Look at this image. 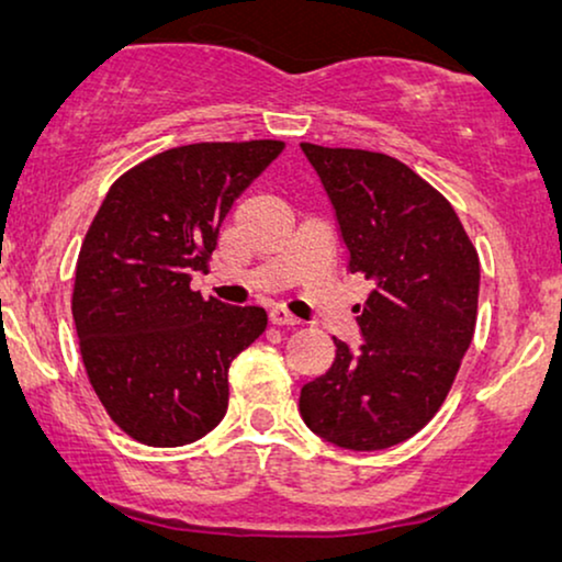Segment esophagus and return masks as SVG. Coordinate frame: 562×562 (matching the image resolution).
Listing matches in <instances>:
<instances>
[{"instance_id": "esophagus-1", "label": "esophagus", "mask_w": 562, "mask_h": 562, "mask_svg": "<svg viewBox=\"0 0 562 562\" xmlns=\"http://www.w3.org/2000/svg\"><path fill=\"white\" fill-rule=\"evenodd\" d=\"M268 317H271L273 325H291V327L299 325V319L294 317V314H291L289 310H283V306H273Z\"/></svg>"}]
</instances>
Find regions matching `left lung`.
I'll use <instances>...</instances> for the list:
<instances>
[{
    "label": "left lung",
    "mask_w": 562,
    "mask_h": 562,
    "mask_svg": "<svg viewBox=\"0 0 562 562\" xmlns=\"http://www.w3.org/2000/svg\"><path fill=\"white\" fill-rule=\"evenodd\" d=\"M317 171L350 273L373 291L360 306L363 345L335 340L329 371L302 389L306 427L348 450H383L440 409L473 340L481 266L440 191L386 153L302 143Z\"/></svg>",
    "instance_id": "obj_1"
}]
</instances>
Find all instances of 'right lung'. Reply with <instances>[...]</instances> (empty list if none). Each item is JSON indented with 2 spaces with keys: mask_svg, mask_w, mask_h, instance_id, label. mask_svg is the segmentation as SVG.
Returning <instances> with one entry per match:
<instances>
[{
  "mask_svg": "<svg viewBox=\"0 0 562 562\" xmlns=\"http://www.w3.org/2000/svg\"><path fill=\"white\" fill-rule=\"evenodd\" d=\"M281 150V140L181 145L106 191L76 260L71 312L91 389L133 440L176 448L225 417L229 363L268 314L189 283L210 271L229 206Z\"/></svg>",
  "mask_w": 562,
  "mask_h": 562,
  "instance_id": "add662e5",
  "label": "right lung"
}]
</instances>
